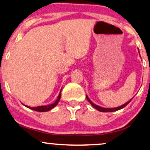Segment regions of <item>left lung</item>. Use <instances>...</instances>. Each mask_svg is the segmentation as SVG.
Here are the masks:
<instances>
[{
  "instance_id": "1",
  "label": "left lung",
  "mask_w": 150,
  "mask_h": 150,
  "mask_svg": "<svg viewBox=\"0 0 150 150\" xmlns=\"http://www.w3.org/2000/svg\"><path fill=\"white\" fill-rule=\"evenodd\" d=\"M138 51H139V50H138ZM139 54H140V52H139ZM86 98H87V100H88L90 103V104H91L92 106L94 107V108L97 109V110H99V111H100V112H106L117 111V110H120V109L125 108V107L128 104V103L130 102V101H132V99H133V98H132V99H131L130 100L128 101L127 102H126L125 103H124V104L122 105V106H120L118 107H115V108H103V107H101L100 106H98V105L95 104V103H94L93 102H92V101L89 99V97H88V95H86Z\"/></svg>"
}]
</instances>
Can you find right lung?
I'll list each match as a JSON object with an SVG mask.
<instances>
[{
    "label": "right lung",
    "instance_id": "add662e5",
    "mask_svg": "<svg viewBox=\"0 0 150 150\" xmlns=\"http://www.w3.org/2000/svg\"><path fill=\"white\" fill-rule=\"evenodd\" d=\"M61 91H62V89L60 90V93H59V95H58V98H57L56 100H55V102L51 103V104L46 105V106H37V107H30V106H27V105H24L23 103V104L25 107H27V108H30V109H31V110H35V111H38V112H47V111H49V110H51V109H53V108H54V107H55L57 106V105H58L59 101H60V99Z\"/></svg>",
    "mask_w": 150,
    "mask_h": 150
}]
</instances>
